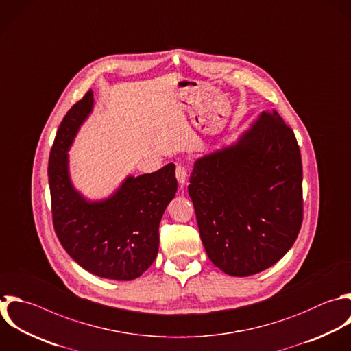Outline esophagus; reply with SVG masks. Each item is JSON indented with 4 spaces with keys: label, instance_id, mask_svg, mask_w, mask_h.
<instances>
[{
    "label": "esophagus",
    "instance_id": "1",
    "mask_svg": "<svg viewBox=\"0 0 351 351\" xmlns=\"http://www.w3.org/2000/svg\"><path fill=\"white\" fill-rule=\"evenodd\" d=\"M176 177H177V181L180 184V186L182 188L185 184H186V178H188V170L185 166L182 165H178L177 169H176Z\"/></svg>",
    "mask_w": 351,
    "mask_h": 351
}]
</instances>
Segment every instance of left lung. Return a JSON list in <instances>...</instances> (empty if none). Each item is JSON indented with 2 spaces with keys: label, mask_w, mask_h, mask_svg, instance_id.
Here are the masks:
<instances>
[{
  "label": "left lung",
  "mask_w": 351,
  "mask_h": 351,
  "mask_svg": "<svg viewBox=\"0 0 351 351\" xmlns=\"http://www.w3.org/2000/svg\"><path fill=\"white\" fill-rule=\"evenodd\" d=\"M189 182L202 243L226 274L259 273L295 243L303 218L302 159L277 111L262 112L236 143L196 159Z\"/></svg>",
  "instance_id": "obj_1"
}]
</instances>
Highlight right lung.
<instances>
[{
    "instance_id": "add662e5",
    "label": "right lung",
    "mask_w": 351,
    "mask_h": 351,
    "mask_svg": "<svg viewBox=\"0 0 351 351\" xmlns=\"http://www.w3.org/2000/svg\"><path fill=\"white\" fill-rule=\"evenodd\" d=\"M93 92L62 121L49 155V188L55 232L67 254L88 271L111 280L140 277L159 250V223L177 192L176 166L128 176L107 199L88 200L70 178L69 151L93 111Z\"/></svg>"
}]
</instances>
